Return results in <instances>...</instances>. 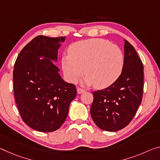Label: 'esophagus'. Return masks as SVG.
I'll use <instances>...</instances> for the list:
<instances>
[{
	"label": "esophagus",
	"mask_w": 160,
	"mask_h": 160,
	"mask_svg": "<svg viewBox=\"0 0 160 160\" xmlns=\"http://www.w3.org/2000/svg\"><path fill=\"white\" fill-rule=\"evenodd\" d=\"M85 92V90L82 89V88H78V89H77V92H78V94H81V93H82V92Z\"/></svg>",
	"instance_id": "34e87169"
}]
</instances>
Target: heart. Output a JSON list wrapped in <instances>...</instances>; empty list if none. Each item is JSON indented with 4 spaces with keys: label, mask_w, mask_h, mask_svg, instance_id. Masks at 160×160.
<instances>
[{
    "label": "heart",
    "mask_w": 160,
    "mask_h": 160,
    "mask_svg": "<svg viewBox=\"0 0 160 160\" xmlns=\"http://www.w3.org/2000/svg\"><path fill=\"white\" fill-rule=\"evenodd\" d=\"M62 58V68L68 82H77L83 73L82 82L102 89L113 84L122 71L125 57L120 48L106 40L88 39L76 42Z\"/></svg>",
    "instance_id": "b5f03b06"
}]
</instances>
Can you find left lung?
<instances>
[{"mask_svg":"<svg viewBox=\"0 0 160 160\" xmlns=\"http://www.w3.org/2000/svg\"><path fill=\"white\" fill-rule=\"evenodd\" d=\"M125 63L120 77L105 89L95 91L90 114L101 130L125 128L140 105L144 88L143 64L132 45L125 40Z\"/></svg>","mask_w":160,"mask_h":160,"instance_id":"obj_1","label":"left lung"}]
</instances>
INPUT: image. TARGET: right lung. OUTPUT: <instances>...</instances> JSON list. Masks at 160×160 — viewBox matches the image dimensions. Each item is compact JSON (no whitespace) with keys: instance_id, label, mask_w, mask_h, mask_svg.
<instances>
[{"instance_id":"right-lung-1","label":"right lung","mask_w":160,"mask_h":160,"mask_svg":"<svg viewBox=\"0 0 160 160\" xmlns=\"http://www.w3.org/2000/svg\"><path fill=\"white\" fill-rule=\"evenodd\" d=\"M65 37L38 35L20 52L14 65L15 100L24 122L33 130L50 132L66 119L75 86L62 80L53 62ZM42 57V59H40Z\"/></svg>"}]
</instances>
